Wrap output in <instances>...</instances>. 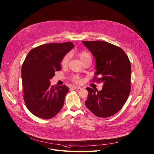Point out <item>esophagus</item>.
I'll use <instances>...</instances> for the list:
<instances>
[{
  "mask_svg": "<svg viewBox=\"0 0 154 154\" xmlns=\"http://www.w3.org/2000/svg\"><path fill=\"white\" fill-rule=\"evenodd\" d=\"M72 89H74V90H75V89H80V88H82L80 87H79V86L74 85V86H72Z\"/></svg>",
  "mask_w": 154,
  "mask_h": 154,
  "instance_id": "obj_1",
  "label": "esophagus"
}]
</instances>
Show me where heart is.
I'll list each match as a JSON object with an SVG mask.
<instances>
[{"label":"heart","instance_id":"b5f03b06","mask_svg":"<svg viewBox=\"0 0 154 154\" xmlns=\"http://www.w3.org/2000/svg\"><path fill=\"white\" fill-rule=\"evenodd\" d=\"M78 56H79V57L80 58V59L81 60L82 62H83L84 60H87V59H91V56L90 54L87 52H86V51H81V52H79L78 53ZM69 60H70V55L69 54H67L63 57V59L61 60L62 66V67H66L68 65ZM72 80H73V81L76 82V83H79L80 82V80L79 77L77 75H73L72 77Z\"/></svg>","mask_w":154,"mask_h":154}]
</instances>
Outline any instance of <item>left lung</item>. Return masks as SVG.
<instances>
[{"label":"left lung","mask_w":154,"mask_h":154,"mask_svg":"<svg viewBox=\"0 0 154 154\" xmlns=\"http://www.w3.org/2000/svg\"><path fill=\"white\" fill-rule=\"evenodd\" d=\"M95 59L93 80L102 82L101 91L87 87L86 107L98 117L114 116L122 108L131 92V65L119 47L107 42L82 41Z\"/></svg>","instance_id":"left-lung-1"}]
</instances>
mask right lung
Here are the masks:
<instances>
[{
	"mask_svg": "<svg viewBox=\"0 0 154 154\" xmlns=\"http://www.w3.org/2000/svg\"><path fill=\"white\" fill-rule=\"evenodd\" d=\"M74 47L70 42L46 44L32 48L27 54L21 72L23 99L36 117L49 119L62 108L69 88L51 85L50 80L62 69V59Z\"/></svg>",
	"mask_w": 154,
	"mask_h": 154,
	"instance_id": "1",
	"label": "right lung"
}]
</instances>
